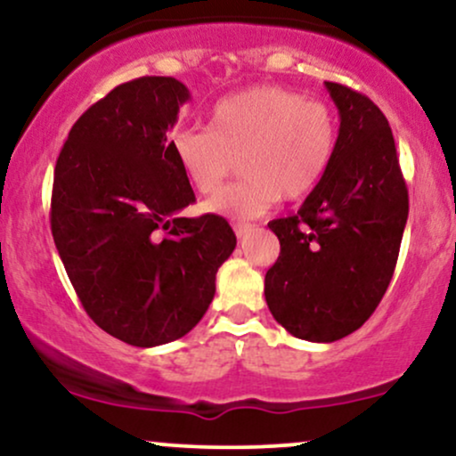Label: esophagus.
Masks as SVG:
<instances>
[{
    "label": "esophagus",
    "mask_w": 456,
    "mask_h": 456,
    "mask_svg": "<svg viewBox=\"0 0 456 456\" xmlns=\"http://www.w3.org/2000/svg\"><path fill=\"white\" fill-rule=\"evenodd\" d=\"M233 232H235V235H238L240 240H242V238H246V235H248L250 232H253V224H248V223H238V224H233Z\"/></svg>",
    "instance_id": "obj_1"
}]
</instances>
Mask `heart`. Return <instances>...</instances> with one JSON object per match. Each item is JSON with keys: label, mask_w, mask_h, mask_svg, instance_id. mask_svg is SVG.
<instances>
[{"label": "heart", "mask_w": 456, "mask_h": 456, "mask_svg": "<svg viewBox=\"0 0 456 456\" xmlns=\"http://www.w3.org/2000/svg\"><path fill=\"white\" fill-rule=\"evenodd\" d=\"M182 174L201 195H214L240 160L246 180L224 188L203 212L232 221L264 216L279 199L311 195L337 148V119L326 102L279 86H259L214 104L208 128L174 137Z\"/></svg>", "instance_id": "1"}]
</instances>
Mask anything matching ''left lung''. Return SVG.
Instances as JSON below:
<instances>
[{"instance_id":"left-lung-1","label":"left lung","mask_w":456,"mask_h":456,"mask_svg":"<svg viewBox=\"0 0 456 456\" xmlns=\"http://www.w3.org/2000/svg\"><path fill=\"white\" fill-rule=\"evenodd\" d=\"M338 109L337 148L294 216L268 227L281 255L265 274V302L289 334L313 343L347 337L388 289L410 212L388 119L373 101L326 81Z\"/></svg>"}]
</instances>
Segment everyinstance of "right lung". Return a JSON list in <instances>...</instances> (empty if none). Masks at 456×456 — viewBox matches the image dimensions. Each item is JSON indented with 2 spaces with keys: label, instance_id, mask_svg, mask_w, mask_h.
<instances>
[{
  "label": "right lung",
  "instance_id": "right-lung-1",
  "mask_svg": "<svg viewBox=\"0 0 456 456\" xmlns=\"http://www.w3.org/2000/svg\"><path fill=\"white\" fill-rule=\"evenodd\" d=\"M191 101L174 77L122 83L68 133L55 165L51 232L98 328L134 347L182 338L201 322L235 233L195 201L169 130Z\"/></svg>",
  "mask_w": 456,
  "mask_h": 456
}]
</instances>
